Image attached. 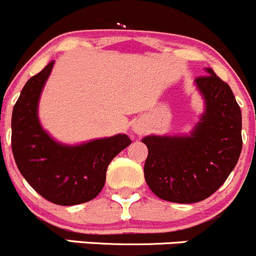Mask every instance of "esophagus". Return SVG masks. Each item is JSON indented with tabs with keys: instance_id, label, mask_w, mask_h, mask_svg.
<instances>
[{
	"instance_id": "esophagus-1",
	"label": "esophagus",
	"mask_w": 256,
	"mask_h": 256,
	"mask_svg": "<svg viewBox=\"0 0 256 256\" xmlns=\"http://www.w3.org/2000/svg\"><path fill=\"white\" fill-rule=\"evenodd\" d=\"M136 132H137L138 134H140V133H142V130H136Z\"/></svg>"
}]
</instances>
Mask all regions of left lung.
I'll return each instance as SVG.
<instances>
[{
	"label": "left lung",
	"instance_id": "1",
	"mask_svg": "<svg viewBox=\"0 0 256 256\" xmlns=\"http://www.w3.org/2000/svg\"><path fill=\"white\" fill-rule=\"evenodd\" d=\"M196 78L205 113L190 136H148L144 178L160 198L194 204L218 191L242 148V110L228 82L212 69Z\"/></svg>",
	"mask_w": 256,
	"mask_h": 256
}]
</instances>
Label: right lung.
<instances>
[{
  "mask_svg": "<svg viewBox=\"0 0 256 256\" xmlns=\"http://www.w3.org/2000/svg\"><path fill=\"white\" fill-rule=\"evenodd\" d=\"M54 62L28 79L12 112L11 146L14 162L30 186L56 205L84 204L99 194L109 163L130 144L126 134L65 146L42 130L38 106Z\"/></svg>",
  "mask_w": 256,
  "mask_h": 256,
  "instance_id": "add662e5",
  "label": "right lung"
}]
</instances>
